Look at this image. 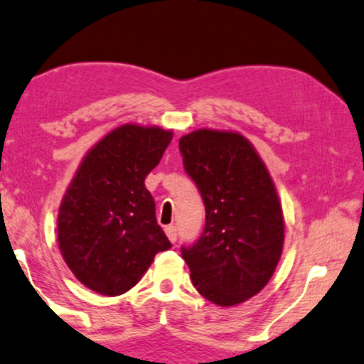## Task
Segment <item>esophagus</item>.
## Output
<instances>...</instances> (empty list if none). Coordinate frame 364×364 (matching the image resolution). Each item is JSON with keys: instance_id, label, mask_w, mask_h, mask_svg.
Segmentation results:
<instances>
[{"instance_id": "1", "label": "esophagus", "mask_w": 364, "mask_h": 364, "mask_svg": "<svg viewBox=\"0 0 364 364\" xmlns=\"http://www.w3.org/2000/svg\"><path fill=\"white\" fill-rule=\"evenodd\" d=\"M164 232H166V235H168V238H169L171 243H176V240H177V228L174 225H168V227L164 228Z\"/></svg>"}]
</instances>
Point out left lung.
<instances>
[{"label":"left lung","instance_id":"left-lung-1","mask_svg":"<svg viewBox=\"0 0 364 364\" xmlns=\"http://www.w3.org/2000/svg\"><path fill=\"white\" fill-rule=\"evenodd\" d=\"M178 150L206 209L200 238L181 247L193 286L220 307L245 302L269 283L283 251V211L272 177L237 132H190Z\"/></svg>","mask_w":364,"mask_h":364}]
</instances>
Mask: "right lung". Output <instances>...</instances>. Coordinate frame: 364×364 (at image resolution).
<instances>
[{
	"label": "right lung",
	"mask_w": 364,
	"mask_h": 364,
	"mask_svg": "<svg viewBox=\"0 0 364 364\" xmlns=\"http://www.w3.org/2000/svg\"><path fill=\"white\" fill-rule=\"evenodd\" d=\"M171 139L159 127L124 124L82 159L59 209L57 237L70 270L89 289L123 294L172 246L144 183Z\"/></svg>",
	"instance_id": "1"
}]
</instances>
